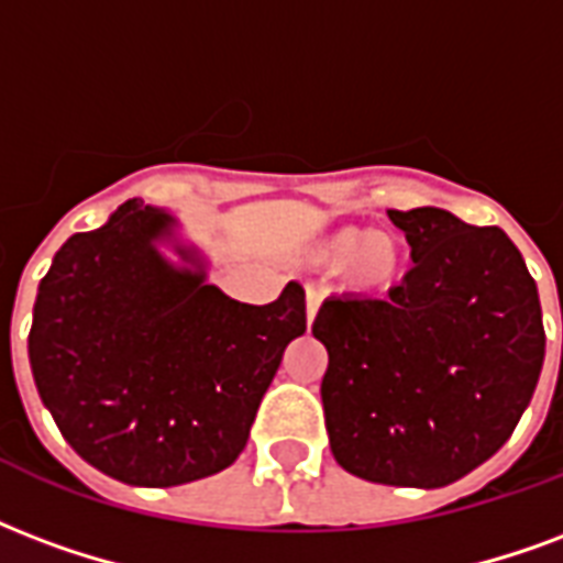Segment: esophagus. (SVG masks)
I'll list each match as a JSON object with an SVG mask.
<instances>
[{"label": "esophagus", "instance_id": "esophagus-1", "mask_svg": "<svg viewBox=\"0 0 563 563\" xmlns=\"http://www.w3.org/2000/svg\"><path fill=\"white\" fill-rule=\"evenodd\" d=\"M322 301H324L322 289H319V286H310V289H307V324L316 322V313H319Z\"/></svg>", "mask_w": 563, "mask_h": 563}]
</instances>
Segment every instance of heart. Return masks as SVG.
<instances>
[{
	"mask_svg": "<svg viewBox=\"0 0 563 563\" xmlns=\"http://www.w3.org/2000/svg\"><path fill=\"white\" fill-rule=\"evenodd\" d=\"M316 256L324 265H345L352 283L369 292L390 289L406 271V244L397 235L366 232L357 227H343L324 235Z\"/></svg>",
	"mask_w": 563,
	"mask_h": 563,
	"instance_id": "heart-1",
	"label": "heart"
}]
</instances>
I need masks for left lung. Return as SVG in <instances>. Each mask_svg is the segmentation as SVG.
Listing matches in <instances>:
<instances>
[{"label":"left lung","instance_id":"left-lung-1","mask_svg":"<svg viewBox=\"0 0 563 563\" xmlns=\"http://www.w3.org/2000/svg\"><path fill=\"white\" fill-rule=\"evenodd\" d=\"M415 268L387 298H331L324 430L345 472L439 489L510 439L543 369L547 331L522 253L498 227L390 208Z\"/></svg>","mask_w":563,"mask_h":563}]
</instances>
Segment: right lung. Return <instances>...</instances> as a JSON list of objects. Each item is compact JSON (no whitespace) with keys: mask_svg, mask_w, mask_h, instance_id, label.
Returning <instances> with one entry per match:
<instances>
[{"mask_svg":"<svg viewBox=\"0 0 563 563\" xmlns=\"http://www.w3.org/2000/svg\"><path fill=\"white\" fill-rule=\"evenodd\" d=\"M173 220L128 199L70 235L37 286L29 361L82 460L131 486H178L239 460L286 345L307 331L303 286L241 303L169 268Z\"/></svg>","mask_w":563,"mask_h":563,"instance_id":"add662e5","label":"right lung"}]
</instances>
